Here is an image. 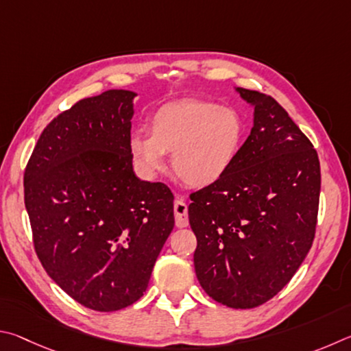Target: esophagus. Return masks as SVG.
<instances>
[{
    "mask_svg": "<svg viewBox=\"0 0 351 351\" xmlns=\"http://www.w3.org/2000/svg\"><path fill=\"white\" fill-rule=\"evenodd\" d=\"M174 216H176V226L177 228H185L188 226V206L185 199L179 195L174 202Z\"/></svg>",
    "mask_w": 351,
    "mask_h": 351,
    "instance_id": "1",
    "label": "esophagus"
}]
</instances>
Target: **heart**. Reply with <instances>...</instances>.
I'll use <instances>...</instances> for the list:
<instances>
[{
	"mask_svg": "<svg viewBox=\"0 0 351 351\" xmlns=\"http://www.w3.org/2000/svg\"><path fill=\"white\" fill-rule=\"evenodd\" d=\"M151 135L135 132L129 140L135 163L147 176L172 169L188 186L204 188L222 179L241 151L245 135L242 117L232 108L186 98L166 103L152 114Z\"/></svg>",
	"mask_w": 351,
	"mask_h": 351,
	"instance_id": "heart-1",
	"label": "heart"
}]
</instances>
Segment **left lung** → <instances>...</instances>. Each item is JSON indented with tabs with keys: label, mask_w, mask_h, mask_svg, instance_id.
<instances>
[{
	"label": "left lung",
	"mask_w": 351,
	"mask_h": 351,
	"mask_svg": "<svg viewBox=\"0 0 351 351\" xmlns=\"http://www.w3.org/2000/svg\"><path fill=\"white\" fill-rule=\"evenodd\" d=\"M254 106V125L231 169L191 194L195 276L231 308L274 298L315 239L321 166L311 141L273 97L236 88Z\"/></svg>",
	"instance_id": "left-lung-1"
}]
</instances>
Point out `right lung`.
<instances>
[{
  "label": "right lung",
  "mask_w": 351,
  "mask_h": 351,
  "mask_svg": "<svg viewBox=\"0 0 351 351\" xmlns=\"http://www.w3.org/2000/svg\"><path fill=\"white\" fill-rule=\"evenodd\" d=\"M132 90L83 98L41 132L24 171L36 256L78 304L117 311L143 296L174 228V195L135 176Z\"/></svg>",
  "instance_id": "add662e5"
}]
</instances>
